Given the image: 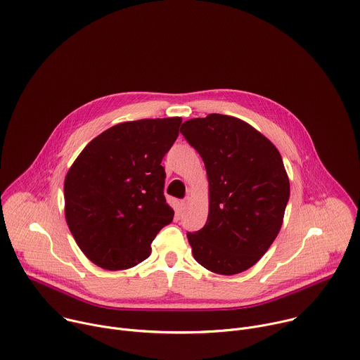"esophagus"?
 <instances>
[{"mask_svg":"<svg viewBox=\"0 0 360 360\" xmlns=\"http://www.w3.org/2000/svg\"><path fill=\"white\" fill-rule=\"evenodd\" d=\"M188 202H189V198H188V196H186V198H184V199L181 200V203H179V205H181V208H182V210H185V208L188 207Z\"/></svg>","mask_w":360,"mask_h":360,"instance_id":"1","label":"esophagus"}]
</instances>
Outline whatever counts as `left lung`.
I'll use <instances>...</instances> for the list:
<instances>
[{
	"label": "left lung",
	"mask_w": 360,
	"mask_h": 360,
	"mask_svg": "<svg viewBox=\"0 0 360 360\" xmlns=\"http://www.w3.org/2000/svg\"><path fill=\"white\" fill-rule=\"evenodd\" d=\"M210 181V215L188 232L195 261L211 272L235 275L253 266L282 226L289 179L275 145L249 124L211 114L182 124Z\"/></svg>",
	"instance_id": "8db88e82"
}]
</instances>
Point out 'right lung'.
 Returning a JSON list of instances; mask_svg holds the SVG:
<instances>
[{"label": "right lung", "instance_id": "add662e5", "mask_svg": "<svg viewBox=\"0 0 360 360\" xmlns=\"http://www.w3.org/2000/svg\"><path fill=\"white\" fill-rule=\"evenodd\" d=\"M182 120L118 124L94 138L65 176L68 228L95 265L121 271L145 261L158 232L172 222L165 195V153Z\"/></svg>", "mask_w": 360, "mask_h": 360}]
</instances>
